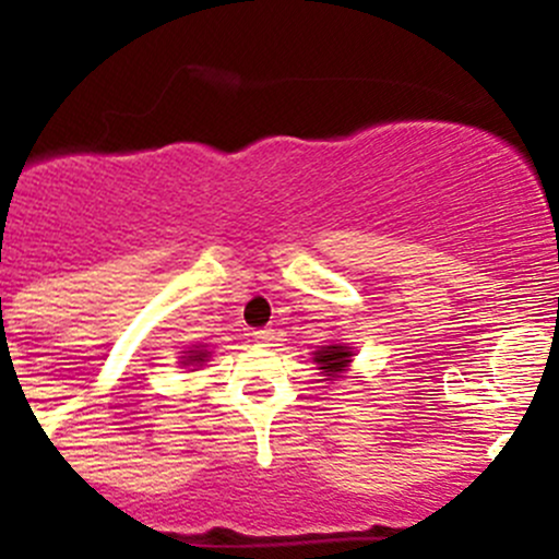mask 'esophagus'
<instances>
[{"mask_svg": "<svg viewBox=\"0 0 559 559\" xmlns=\"http://www.w3.org/2000/svg\"><path fill=\"white\" fill-rule=\"evenodd\" d=\"M252 336H254V342L271 344L273 342V329H258V331H252Z\"/></svg>", "mask_w": 559, "mask_h": 559, "instance_id": "esophagus-1", "label": "esophagus"}]
</instances>
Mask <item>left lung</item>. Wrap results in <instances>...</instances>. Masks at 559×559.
I'll return each mask as SVG.
<instances>
[{"mask_svg": "<svg viewBox=\"0 0 559 559\" xmlns=\"http://www.w3.org/2000/svg\"><path fill=\"white\" fill-rule=\"evenodd\" d=\"M312 360L318 362V368L323 370L329 378H338L349 368L352 362V349L344 344H329V346H320L318 352H312Z\"/></svg>", "mask_w": 559, "mask_h": 559, "instance_id": "obj_1", "label": "left lung"}]
</instances>
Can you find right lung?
<instances>
[{"mask_svg":"<svg viewBox=\"0 0 559 559\" xmlns=\"http://www.w3.org/2000/svg\"><path fill=\"white\" fill-rule=\"evenodd\" d=\"M207 357H210V352L207 349H191L189 355L183 357V362L181 365H202V362H207Z\"/></svg>","mask_w":559,"mask_h":559,"instance_id":"1","label":"right lung"}]
</instances>
